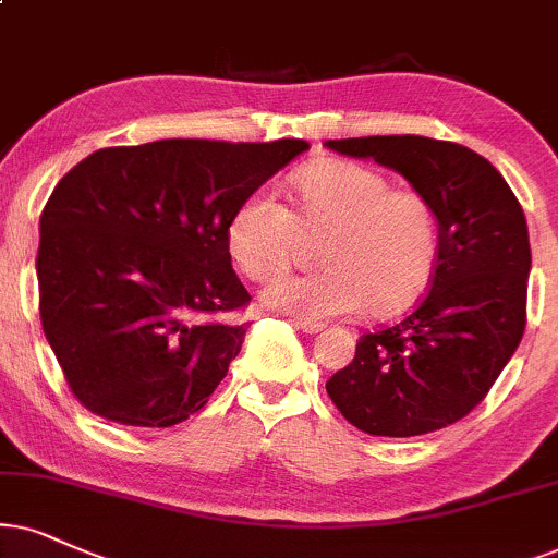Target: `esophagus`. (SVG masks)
<instances>
[{
  "label": "esophagus",
  "instance_id": "1",
  "mask_svg": "<svg viewBox=\"0 0 558 558\" xmlns=\"http://www.w3.org/2000/svg\"><path fill=\"white\" fill-rule=\"evenodd\" d=\"M293 327L306 331V335H319V331L324 329L322 322H312V319H301V316H295L293 319Z\"/></svg>",
  "mask_w": 558,
  "mask_h": 558
}]
</instances>
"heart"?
Returning a JSON list of instances; mask_svg holds the SVG:
<instances>
[{"instance_id": "obj_1", "label": "heart", "mask_w": 558, "mask_h": 558, "mask_svg": "<svg viewBox=\"0 0 558 558\" xmlns=\"http://www.w3.org/2000/svg\"><path fill=\"white\" fill-rule=\"evenodd\" d=\"M293 210L259 187L229 223V252L250 280L280 278L303 239H322L324 270L283 278L265 303L303 319L361 312L391 314L422 293L437 263L440 229L417 190L391 187L378 169L327 159L293 180Z\"/></svg>"}]
</instances>
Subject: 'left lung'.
Segmentation results:
<instances>
[{
	"mask_svg": "<svg viewBox=\"0 0 558 558\" xmlns=\"http://www.w3.org/2000/svg\"><path fill=\"white\" fill-rule=\"evenodd\" d=\"M397 169L433 203L440 229L427 293L393 327L357 340L327 380L342 417L368 435L412 437L482 404L525 331L531 242L523 206L482 154L425 136L327 141Z\"/></svg>",
	"mask_w": 558,
	"mask_h": 558,
	"instance_id": "8db88e82",
	"label": "left lung"
}]
</instances>
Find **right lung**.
Segmentation results:
<instances>
[{"label":"right lung","mask_w":558,"mask_h":558,"mask_svg":"<svg viewBox=\"0 0 558 558\" xmlns=\"http://www.w3.org/2000/svg\"><path fill=\"white\" fill-rule=\"evenodd\" d=\"M306 149L165 138L100 149L63 174L40 214V324L92 414L172 427L208 404L250 324L229 223Z\"/></svg>","instance_id":"1"}]
</instances>
